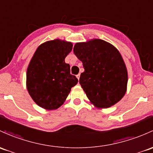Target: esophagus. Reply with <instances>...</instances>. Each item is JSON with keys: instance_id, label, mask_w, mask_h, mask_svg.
I'll list each match as a JSON object with an SVG mask.
<instances>
[{"instance_id": "esophagus-1", "label": "esophagus", "mask_w": 153, "mask_h": 153, "mask_svg": "<svg viewBox=\"0 0 153 153\" xmlns=\"http://www.w3.org/2000/svg\"><path fill=\"white\" fill-rule=\"evenodd\" d=\"M76 77H77V78H78V79L79 80V79H80V74H78V75H77Z\"/></svg>"}]
</instances>
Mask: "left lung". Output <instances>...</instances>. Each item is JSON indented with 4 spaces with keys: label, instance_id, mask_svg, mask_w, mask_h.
<instances>
[{
    "label": "left lung",
    "instance_id": "obj_1",
    "mask_svg": "<svg viewBox=\"0 0 153 153\" xmlns=\"http://www.w3.org/2000/svg\"><path fill=\"white\" fill-rule=\"evenodd\" d=\"M75 55L83 63L80 84L90 102L100 108L118 102L127 91L128 71L121 54L114 46L94 39L78 42Z\"/></svg>",
    "mask_w": 153,
    "mask_h": 153
}]
</instances>
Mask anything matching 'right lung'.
Listing matches in <instances>:
<instances>
[{"mask_svg":"<svg viewBox=\"0 0 153 153\" xmlns=\"http://www.w3.org/2000/svg\"><path fill=\"white\" fill-rule=\"evenodd\" d=\"M72 44L54 39L42 43L33 54L26 73V86L33 100L46 110L57 109L67 99L78 78L64 62Z\"/></svg>","mask_w":153,"mask_h":153,"instance_id":"obj_1","label":"right lung"}]
</instances>
